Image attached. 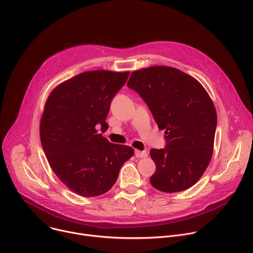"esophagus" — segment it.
<instances>
[{"instance_id":"obj_1","label":"esophagus","mask_w":253,"mask_h":253,"mask_svg":"<svg viewBox=\"0 0 253 253\" xmlns=\"http://www.w3.org/2000/svg\"><path fill=\"white\" fill-rule=\"evenodd\" d=\"M147 152L146 151H140V150H135V156L137 158H144V157H147Z\"/></svg>"}]
</instances>
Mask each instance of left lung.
I'll use <instances>...</instances> for the list:
<instances>
[{"label":"left lung","instance_id":"8db88e82","mask_svg":"<svg viewBox=\"0 0 253 253\" xmlns=\"http://www.w3.org/2000/svg\"><path fill=\"white\" fill-rule=\"evenodd\" d=\"M127 87L140 95L158 128L165 130V147L150 150L156 165L152 186L167 193L190 188L213 152L217 115L208 93L193 77L166 66L134 71Z\"/></svg>","mask_w":253,"mask_h":253}]
</instances>
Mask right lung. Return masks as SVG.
Segmentation results:
<instances>
[{"label":"right lung","instance_id":"add662e5","mask_svg":"<svg viewBox=\"0 0 253 253\" xmlns=\"http://www.w3.org/2000/svg\"><path fill=\"white\" fill-rule=\"evenodd\" d=\"M130 72L89 71L57 86L50 94L40 124V138L48 162L73 192L94 197L109 191L122 165L134 150L108 141L98 132L111 101Z\"/></svg>","mask_w":253,"mask_h":253}]
</instances>
